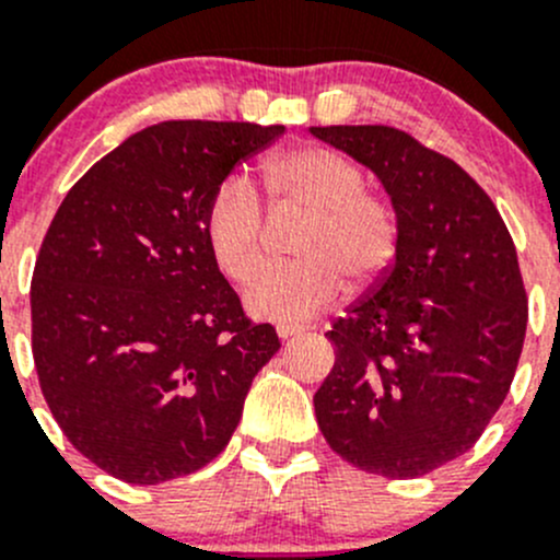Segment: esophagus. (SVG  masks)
<instances>
[{
  "instance_id": "1",
  "label": "esophagus",
  "mask_w": 560,
  "mask_h": 560,
  "mask_svg": "<svg viewBox=\"0 0 560 560\" xmlns=\"http://www.w3.org/2000/svg\"><path fill=\"white\" fill-rule=\"evenodd\" d=\"M276 334H279V339H292V336L303 334V328L301 325H279V328H276Z\"/></svg>"
}]
</instances>
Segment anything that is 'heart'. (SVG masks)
<instances>
[{"mask_svg": "<svg viewBox=\"0 0 560 560\" xmlns=\"http://www.w3.org/2000/svg\"><path fill=\"white\" fill-rule=\"evenodd\" d=\"M265 199L273 213L306 210L292 265L270 268L248 287L246 306L273 323H303L345 290L377 281L399 248V215L366 188L361 166L328 148H298L270 161ZM205 241L221 273L246 284L268 259L270 226L246 177H226L205 210Z\"/></svg>", "mask_w": 560, "mask_h": 560, "instance_id": "heart-1", "label": "heart"}]
</instances>
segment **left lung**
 <instances>
[{"label": "left lung", "instance_id": "left-lung-1", "mask_svg": "<svg viewBox=\"0 0 560 560\" xmlns=\"http://www.w3.org/2000/svg\"><path fill=\"white\" fill-rule=\"evenodd\" d=\"M308 130L372 170L399 215L390 268L325 334L317 424L355 468L416 479L474 448L506 399L528 325L517 248L479 183L405 130Z\"/></svg>", "mask_w": 560, "mask_h": 560}]
</instances>
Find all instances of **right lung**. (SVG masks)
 <instances>
[{"mask_svg":"<svg viewBox=\"0 0 560 560\" xmlns=\"http://www.w3.org/2000/svg\"><path fill=\"white\" fill-rule=\"evenodd\" d=\"M284 125L170 119L128 136L59 205L32 276V355L68 441L128 485L205 468L281 341L246 319L205 210Z\"/></svg>","mask_w":560,"mask_h":560,"instance_id":"1","label":"right lung"}]
</instances>
